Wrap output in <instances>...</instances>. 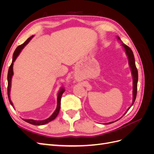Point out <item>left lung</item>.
<instances>
[{
	"label": "left lung",
	"instance_id": "1",
	"mask_svg": "<svg viewBox=\"0 0 154 154\" xmlns=\"http://www.w3.org/2000/svg\"><path fill=\"white\" fill-rule=\"evenodd\" d=\"M118 38L120 40V38L119 36H118ZM122 45L123 46V48H125V50L126 51V53H127V55L128 56V63L130 65V67L131 68V71H132V76H133V101H132V104L134 103V101L136 100V96H137V81H138V72H137V69L136 66V63H135V59H134V56L133 54V52L132 49H130L128 46L127 45H125V44H123ZM131 105V106H132ZM130 107L128 109V110L126 112L125 114L127 112L128 110L130 109ZM124 114V115H125ZM119 120V119H118ZM114 122H110V123H107L106 124H110Z\"/></svg>",
	"mask_w": 154,
	"mask_h": 154
}]
</instances>
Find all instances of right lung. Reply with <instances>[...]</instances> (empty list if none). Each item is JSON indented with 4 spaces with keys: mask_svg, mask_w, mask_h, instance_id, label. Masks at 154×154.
<instances>
[{
    "mask_svg": "<svg viewBox=\"0 0 154 154\" xmlns=\"http://www.w3.org/2000/svg\"><path fill=\"white\" fill-rule=\"evenodd\" d=\"M33 37V35L31 36V37L27 39L24 44H22L20 45H18V47L17 48V49H15V52L13 53V60H12V63L11 64V66L9 68L8 70V99L9 101H10V104L13 106V104L11 101L10 99V88H11V78H12V76L13 74V62L15 61V60L17 58V57L18 56V54H20V51H22V49L24 48L25 46L29 43V42L31 40V39ZM64 89L63 88H62L60 89L58 94V97H57V109H56L55 111L54 112V113L51 115L50 117L48 119H46L45 120H42V121H35L33 119H24L25 122H26L27 123H29L31 125H45L46 123H48L51 121H53V119H54L57 116H58L59 112H60V103H61V97L63 94V93L64 92Z\"/></svg>",
    "mask_w": 154,
    "mask_h": 154,
    "instance_id": "1",
    "label": "right lung"
}]
</instances>
